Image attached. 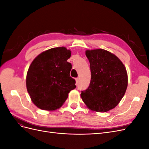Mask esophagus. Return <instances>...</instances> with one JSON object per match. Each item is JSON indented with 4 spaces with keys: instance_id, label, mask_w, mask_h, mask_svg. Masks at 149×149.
I'll return each mask as SVG.
<instances>
[{
    "instance_id": "1",
    "label": "esophagus",
    "mask_w": 149,
    "mask_h": 149,
    "mask_svg": "<svg viewBox=\"0 0 149 149\" xmlns=\"http://www.w3.org/2000/svg\"><path fill=\"white\" fill-rule=\"evenodd\" d=\"M78 83H79V78H77L76 79V85H78Z\"/></svg>"
}]
</instances>
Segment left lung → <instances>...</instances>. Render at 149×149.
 Instances as JSON below:
<instances>
[{
  "label": "left lung",
  "instance_id": "1",
  "mask_svg": "<svg viewBox=\"0 0 149 149\" xmlns=\"http://www.w3.org/2000/svg\"><path fill=\"white\" fill-rule=\"evenodd\" d=\"M91 79L81 97L92 111L104 112L114 108L124 96L128 78L125 66L114 54L103 49L86 51Z\"/></svg>",
  "mask_w": 149,
  "mask_h": 149
}]
</instances>
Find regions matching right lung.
Segmentation results:
<instances>
[{
    "mask_svg": "<svg viewBox=\"0 0 149 149\" xmlns=\"http://www.w3.org/2000/svg\"><path fill=\"white\" fill-rule=\"evenodd\" d=\"M71 51L65 47L49 49L40 53L31 63L26 78L31 101L43 110L60 108L68 93L76 88L70 73L71 64L67 60Z\"/></svg>",
    "mask_w": 149,
    "mask_h": 149,
    "instance_id": "obj_1",
    "label": "right lung"
}]
</instances>
